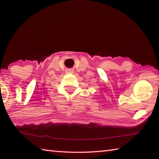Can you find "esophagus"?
I'll return each instance as SVG.
<instances>
[{"instance_id": "34e87169", "label": "esophagus", "mask_w": 159, "mask_h": 159, "mask_svg": "<svg viewBox=\"0 0 159 159\" xmlns=\"http://www.w3.org/2000/svg\"><path fill=\"white\" fill-rule=\"evenodd\" d=\"M73 70H72V69H68V70H67V73H71V74H73Z\"/></svg>"}]
</instances>
